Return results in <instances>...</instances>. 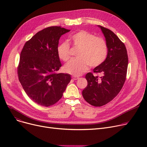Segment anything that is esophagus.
I'll list each match as a JSON object with an SVG mask.
<instances>
[{
    "label": "esophagus",
    "instance_id": "obj_1",
    "mask_svg": "<svg viewBox=\"0 0 147 147\" xmlns=\"http://www.w3.org/2000/svg\"><path fill=\"white\" fill-rule=\"evenodd\" d=\"M72 79H73V80H76L79 79V78H78V77H75V76H73V77H72Z\"/></svg>",
    "mask_w": 147,
    "mask_h": 147
}]
</instances>
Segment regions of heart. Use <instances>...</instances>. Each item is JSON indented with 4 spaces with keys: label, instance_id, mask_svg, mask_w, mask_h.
I'll list each match as a JSON object with an SVG mask.
<instances>
[{
    "label": "heart",
    "instance_id": "b5f03b06",
    "mask_svg": "<svg viewBox=\"0 0 147 147\" xmlns=\"http://www.w3.org/2000/svg\"><path fill=\"white\" fill-rule=\"evenodd\" d=\"M69 42L75 47L79 48L78 59H72L64 67L65 72L79 76L88 71L89 65L96 67L102 64L108 54V48L106 42L101 37L84 30L71 36ZM57 54L60 59L67 61L69 59V46L67 42H63L57 48Z\"/></svg>",
    "mask_w": 147,
    "mask_h": 147
}]
</instances>
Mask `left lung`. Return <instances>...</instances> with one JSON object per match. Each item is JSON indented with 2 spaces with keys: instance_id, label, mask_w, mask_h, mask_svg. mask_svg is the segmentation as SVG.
I'll return each mask as SVG.
<instances>
[{
  "instance_id": "1",
  "label": "left lung",
  "mask_w": 147,
  "mask_h": 147,
  "mask_svg": "<svg viewBox=\"0 0 147 147\" xmlns=\"http://www.w3.org/2000/svg\"><path fill=\"white\" fill-rule=\"evenodd\" d=\"M98 27L105 38L107 57L102 64L93 69L94 73H101L102 76L98 78L92 73L86 74L88 86L82 91L85 101L95 107L105 105L118 95L125 82L128 65L125 44L111 30Z\"/></svg>"
}]
</instances>
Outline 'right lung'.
Returning a JSON list of instances; mask_svg holds the SVG:
<instances>
[{"instance_id": "1", "label": "right lung", "mask_w": 147, "mask_h": 147, "mask_svg": "<svg viewBox=\"0 0 147 147\" xmlns=\"http://www.w3.org/2000/svg\"><path fill=\"white\" fill-rule=\"evenodd\" d=\"M69 31L59 26L46 28L22 49L18 79L28 97L38 105L49 107L57 102L71 80L69 74L57 73L61 67L57 54L59 40Z\"/></svg>"}]
</instances>
